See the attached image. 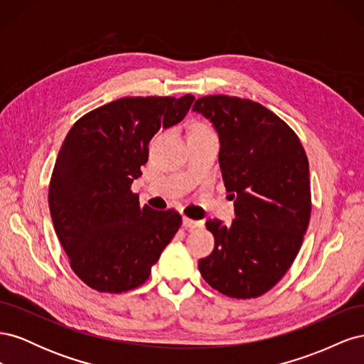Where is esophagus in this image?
<instances>
[{
    "mask_svg": "<svg viewBox=\"0 0 364 364\" xmlns=\"http://www.w3.org/2000/svg\"><path fill=\"white\" fill-rule=\"evenodd\" d=\"M182 225L186 228V229H194V228H199L202 226V222H197V220H193V218H188V217H182Z\"/></svg>",
    "mask_w": 364,
    "mask_h": 364,
    "instance_id": "1",
    "label": "esophagus"
}]
</instances>
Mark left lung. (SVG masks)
I'll return each mask as SVG.
<instances>
[{
    "mask_svg": "<svg viewBox=\"0 0 364 364\" xmlns=\"http://www.w3.org/2000/svg\"><path fill=\"white\" fill-rule=\"evenodd\" d=\"M218 132V162L235 199L230 225L209 218L214 250L199 261L203 279L237 299L277 285L299 252L311 215L308 158L294 130L262 105L229 95L197 98Z\"/></svg>",
    "mask_w": 364,
    "mask_h": 364,
    "instance_id": "obj_1",
    "label": "left lung"
}]
</instances>
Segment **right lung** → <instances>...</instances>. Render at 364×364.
Returning <instances> with one entry per match:
<instances>
[{
    "label": "right lung",
    "instance_id": "1",
    "mask_svg": "<svg viewBox=\"0 0 364 364\" xmlns=\"http://www.w3.org/2000/svg\"><path fill=\"white\" fill-rule=\"evenodd\" d=\"M193 102L191 94L124 97L70 129L51 173L48 205L70 266L87 287H139L181 228L176 209L139 206L130 188L147 162L150 139L182 121Z\"/></svg>",
    "mask_w": 364,
    "mask_h": 364
}]
</instances>
